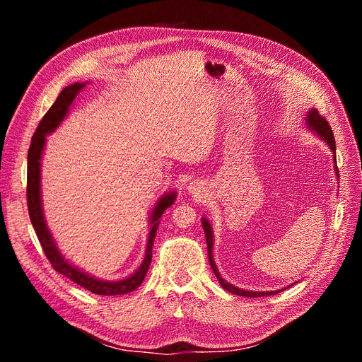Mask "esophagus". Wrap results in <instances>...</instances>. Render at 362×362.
<instances>
[{
    "label": "esophagus",
    "instance_id": "obj_1",
    "mask_svg": "<svg viewBox=\"0 0 362 362\" xmlns=\"http://www.w3.org/2000/svg\"><path fill=\"white\" fill-rule=\"evenodd\" d=\"M190 190H192V193H196V192H199L198 189H196V185H193V184L190 185Z\"/></svg>",
    "mask_w": 362,
    "mask_h": 362
}]
</instances>
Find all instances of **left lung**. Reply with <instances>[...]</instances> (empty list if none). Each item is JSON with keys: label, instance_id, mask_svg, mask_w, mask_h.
I'll list each match as a JSON object with an SVG mask.
<instances>
[{"label": "left lung", "instance_id": "8db88e82", "mask_svg": "<svg viewBox=\"0 0 362 362\" xmlns=\"http://www.w3.org/2000/svg\"><path fill=\"white\" fill-rule=\"evenodd\" d=\"M306 124H308V127H311V129H314L317 134H319L322 139L326 140V144L329 145V148L332 149V152L335 154V139H334V133H332V128L329 125V122L327 120L319 115V112L317 110H311L308 113V117H306ZM337 173H338V168H335ZM202 226H204V231H205V238H206V249H208V259H210V264H211V269L214 272L216 278L218 279V282H221V286L233 294H238V296H245V298H261V296H270V294H276L279 291H246V290H242V288H237L234 287L233 284L226 282L223 278H221V275H218V270L216 267V262L213 259V231H211V226L210 223H208L205 218H202Z\"/></svg>", "mask_w": 362, "mask_h": 362}]
</instances>
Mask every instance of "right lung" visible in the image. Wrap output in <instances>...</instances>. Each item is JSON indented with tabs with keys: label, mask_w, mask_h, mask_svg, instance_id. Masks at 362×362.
Listing matches in <instances>:
<instances>
[{
	"label": "right lung",
	"mask_w": 362,
	"mask_h": 362,
	"mask_svg": "<svg viewBox=\"0 0 362 362\" xmlns=\"http://www.w3.org/2000/svg\"><path fill=\"white\" fill-rule=\"evenodd\" d=\"M86 83H75L60 92L57 96L56 103L51 105L47 115L42 117L40 124L36 128V133L31 137V144L28 149V164H27V204H28V214H30V221L33 223V228H35L36 235L40 242V246L45 252L47 258L49 259L51 266L54 270H57L62 273L63 276H66L68 279L74 281L75 284H78L80 287L89 290L95 294H103V296H116V294H125L134 291L136 288L140 287V284L144 282L146 272L149 269L151 259H152V246H154V240L157 234V228L160 225L158 218L164 213L168 206H170L175 202V198L177 194L169 193L158 201L156 205L154 211H152L151 216V231H149V238H148V247H146V257L141 262V266L139 270L131 275L127 279L122 281H116V282H108V281H100L95 279L89 275H86L84 272L78 270L76 267L71 266L69 262L62 257L59 249L56 247V243L48 231L45 218H43V211H42V201H40V158H42V151L43 146H45V136L51 131L56 129L59 124L63 120V117L66 116L68 108L72 104L74 98L76 96Z\"/></svg>",
	"instance_id": "obj_1"
}]
</instances>
